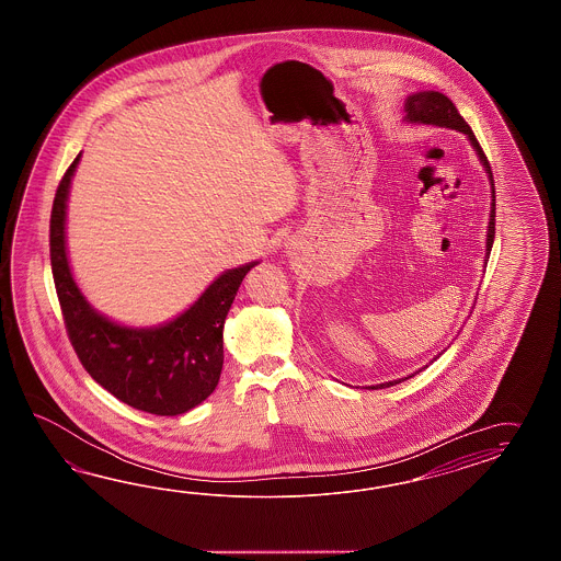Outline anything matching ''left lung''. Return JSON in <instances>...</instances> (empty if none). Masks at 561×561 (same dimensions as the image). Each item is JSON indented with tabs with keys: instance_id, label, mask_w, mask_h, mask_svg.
Segmentation results:
<instances>
[{
	"instance_id": "8db88e82",
	"label": "left lung",
	"mask_w": 561,
	"mask_h": 561,
	"mask_svg": "<svg viewBox=\"0 0 561 561\" xmlns=\"http://www.w3.org/2000/svg\"><path fill=\"white\" fill-rule=\"evenodd\" d=\"M405 119L410 124H424L437 125V127H450V129H458L466 136L470 137V144L474 146V150L479 153L480 162L486 168V174L491 179L492 186V205H491V220H489V234H486V257L491 255L492 241H494V184H492V170L484 151L480 148L479 139L472 134L470 125L466 124L465 117L458 113L456 105L451 103L450 99L437 91H422L415 95L408 96L405 101ZM411 377V375H410ZM405 377V379H410ZM405 379H397V381L381 382L379 387H391L397 382L405 381Z\"/></svg>"
}]
</instances>
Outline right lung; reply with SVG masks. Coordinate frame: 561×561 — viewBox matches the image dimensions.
<instances>
[{
    "label": "right lung",
    "mask_w": 561,
    "mask_h": 561,
    "mask_svg": "<svg viewBox=\"0 0 561 561\" xmlns=\"http://www.w3.org/2000/svg\"><path fill=\"white\" fill-rule=\"evenodd\" d=\"M79 158L60 180L50 213V263L70 344L84 370L134 410L153 415L192 410L219 385L225 318L257 261L225 272L184 314L160 329H127L96 314L72 279L65 245L67 196Z\"/></svg>",
    "instance_id": "right-lung-1"
}]
</instances>
